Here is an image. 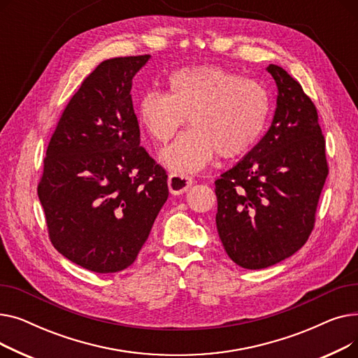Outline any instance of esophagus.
<instances>
[{
	"mask_svg": "<svg viewBox=\"0 0 358 358\" xmlns=\"http://www.w3.org/2000/svg\"><path fill=\"white\" fill-rule=\"evenodd\" d=\"M193 178L190 176H184V174H176L171 173L168 176V189L171 192V194H182L189 187H192Z\"/></svg>",
	"mask_w": 358,
	"mask_h": 358,
	"instance_id": "esophagus-1",
	"label": "esophagus"
}]
</instances>
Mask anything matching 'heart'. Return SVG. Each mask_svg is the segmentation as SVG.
<instances>
[{
    "label": "heart",
    "instance_id": "heart-1",
    "mask_svg": "<svg viewBox=\"0 0 358 358\" xmlns=\"http://www.w3.org/2000/svg\"><path fill=\"white\" fill-rule=\"evenodd\" d=\"M270 115V96L255 80L219 65L181 68L168 78V94L146 91L138 106L141 124L166 143L184 124L193 126L161 154L177 173H193L217 154L241 157L257 143Z\"/></svg>",
    "mask_w": 358,
    "mask_h": 358
}]
</instances>
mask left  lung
I'll list each match as a JSON object with an SVG mask.
<instances>
[{
    "mask_svg": "<svg viewBox=\"0 0 358 358\" xmlns=\"http://www.w3.org/2000/svg\"><path fill=\"white\" fill-rule=\"evenodd\" d=\"M267 71L278 90L271 126L215 181L219 238L235 264L248 270L274 266L305 245L328 177L315 104L287 71Z\"/></svg>",
    "mask_w": 358,
    "mask_h": 358,
    "instance_id": "left-lung-1",
    "label": "left lung"
}]
</instances>
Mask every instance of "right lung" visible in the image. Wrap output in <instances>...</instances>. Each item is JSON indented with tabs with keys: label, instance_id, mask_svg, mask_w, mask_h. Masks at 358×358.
I'll return each instance as SVG.
<instances>
[{
	"label": "right lung",
	"instance_id": "obj_1",
	"mask_svg": "<svg viewBox=\"0 0 358 358\" xmlns=\"http://www.w3.org/2000/svg\"><path fill=\"white\" fill-rule=\"evenodd\" d=\"M149 55L101 62L66 104L37 194L52 245L90 271L135 262L168 199L165 169L141 146L131 80Z\"/></svg>",
	"mask_w": 358,
	"mask_h": 358
}]
</instances>
